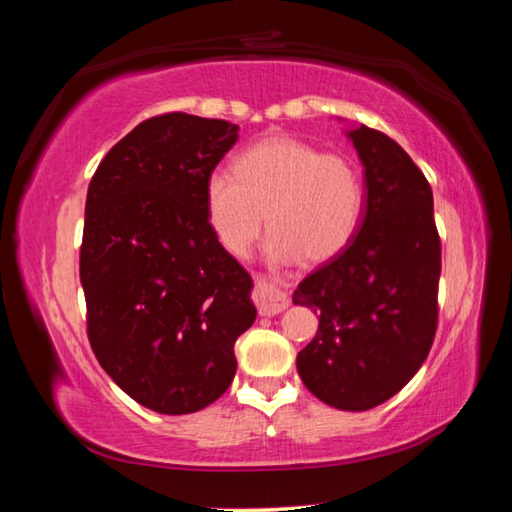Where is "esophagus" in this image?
<instances>
[{"instance_id":"esophagus-1","label":"esophagus","mask_w":512,"mask_h":512,"mask_svg":"<svg viewBox=\"0 0 512 512\" xmlns=\"http://www.w3.org/2000/svg\"><path fill=\"white\" fill-rule=\"evenodd\" d=\"M253 300L262 316H275L282 314L284 309L289 307V296L282 289H277L275 284H268L266 280H257L255 282V293Z\"/></svg>"}]
</instances>
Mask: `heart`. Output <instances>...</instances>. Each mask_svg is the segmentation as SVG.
Returning <instances> with one entry per match:
<instances>
[{
  "mask_svg": "<svg viewBox=\"0 0 512 512\" xmlns=\"http://www.w3.org/2000/svg\"><path fill=\"white\" fill-rule=\"evenodd\" d=\"M363 212L357 164L296 137L259 140L237 155L232 171L214 169L205 180L207 223L235 257L250 253L266 214L271 262H327L350 246Z\"/></svg>",
  "mask_w": 512,
  "mask_h": 512,
  "instance_id": "b5f03b06",
  "label": "heart"
}]
</instances>
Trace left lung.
<instances>
[{"instance_id": "8db88e82", "label": "left lung", "mask_w": 512, "mask_h": 512, "mask_svg": "<svg viewBox=\"0 0 512 512\" xmlns=\"http://www.w3.org/2000/svg\"><path fill=\"white\" fill-rule=\"evenodd\" d=\"M348 137L366 176V212L350 246L293 293L318 314L296 366L320 402L368 411L400 393L431 350L440 237L431 187L409 153L363 124Z\"/></svg>"}]
</instances>
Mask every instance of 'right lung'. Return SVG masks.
<instances>
[{"label":"right lung","instance_id":"right-lung-1","mask_svg":"<svg viewBox=\"0 0 512 512\" xmlns=\"http://www.w3.org/2000/svg\"><path fill=\"white\" fill-rule=\"evenodd\" d=\"M237 131L187 112L151 117L90 180L81 244L88 339L110 379L155 413L219 400L237 372L235 341L255 323L253 280L205 214V180Z\"/></svg>","mask_w":512,"mask_h":512}]
</instances>
